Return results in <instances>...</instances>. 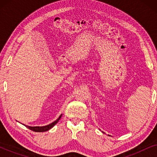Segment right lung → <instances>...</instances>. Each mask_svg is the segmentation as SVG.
<instances>
[{"mask_svg": "<svg viewBox=\"0 0 157 157\" xmlns=\"http://www.w3.org/2000/svg\"><path fill=\"white\" fill-rule=\"evenodd\" d=\"M61 116L62 115L60 116V117L58 118V119L56 120L55 121L52 122V123L48 124V125H47V126H26V125H25V126H26L27 128H29L30 130H32V131H33V132H46V131H48L49 129H51V128L53 127V126H54L56 124L58 123V121H59L60 119H61Z\"/></svg>", "mask_w": 157, "mask_h": 157, "instance_id": "right-lung-1", "label": "right lung"}]
</instances>
